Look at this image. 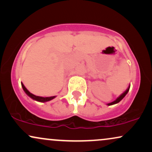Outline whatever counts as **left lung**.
Returning a JSON list of instances; mask_svg holds the SVG:
<instances>
[{
  "instance_id": "left-lung-1",
  "label": "left lung",
  "mask_w": 152,
  "mask_h": 152,
  "mask_svg": "<svg viewBox=\"0 0 152 152\" xmlns=\"http://www.w3.org/2000/svg\"><path fill=\"white\" fill-rule=\"evenodd\" d=\"M129 89H130V87H128V88H127V90H126V91L124 92V93H123L120 96H119V97H118V98H117L116 100L115 101H114V102H111V103H109V104H108V105L109 106V105H112V104H116V103H118V102H120L121 100V99L124 98V97H125V96H126V94L128 93V92L129 91Z\"/></svg>"
}]
</instances>
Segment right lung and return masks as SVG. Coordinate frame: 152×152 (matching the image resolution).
I'll return each mask as SVG.
<instances>
[{
    "instance_id": "add662e5",
    "label": "right lung",
    "mask_w": 152,
    "mask_h": 152,
    "mask_svg": "<svg viewBox=\"0 0 152 152\" xmlns=\"http://www.w3.org/2000/svg\"><path fill=\"white\" fill-rule=\"evenodd\" d=\"M22 86L23 88V89H24V92L26 93L27 95L29 96L30 97H31L32 99H35V100H37L38 102H48V101H50L51 100V99H53L54 97H55V96H53V97H40V96H36L35 95H34V94L31 93L28 90L26 89V87L24 86V84L22 83Z\"/></svg>"
}]
</instances>
